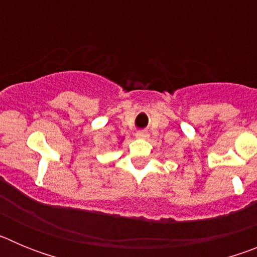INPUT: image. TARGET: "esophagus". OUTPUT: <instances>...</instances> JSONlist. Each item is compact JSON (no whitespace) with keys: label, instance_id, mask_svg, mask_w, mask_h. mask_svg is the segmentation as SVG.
I'll use <instances>...</instances> for the list:
<instances>
[{"label":"esophagus","instance_id":"obj_1","mask_svg":"<svg viewBox=\"0 0 257 257\" xmlns=\"http://www.w3.org/2000/svg\"><path fill=\"white\" fill-rule=\"evenodd\" d=\"M148 133H145V131H139V133H136V138H139V139H147L148 138Z\"/></svg>","mask_w":257,"mask_h":257}]
</instances>
